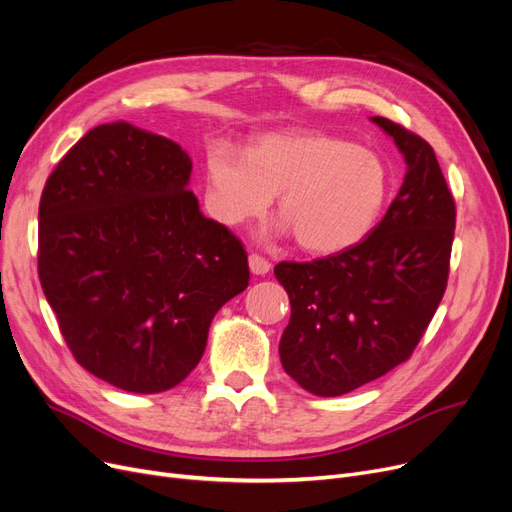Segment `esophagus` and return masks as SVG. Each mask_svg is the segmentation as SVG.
<instances>
[{
    "mask_svg": "<svg viewBox=\"0 0 512 512\" xmlns=\"http://www.w3.org/2000/svg\"><path fill=\"white\" fill-rule=\"evenodd\" d=\"M249 268H251V272H253V274L263 276V274H268V272L272 270V263H270L268 259H265V257H261V255L253 253V255L249 257Z\"/></svg>",
    "mask_w": 512,
    "mask_h": 512,
    "instance_id": "1",
    "label": "esophagus"
}]
</instances>
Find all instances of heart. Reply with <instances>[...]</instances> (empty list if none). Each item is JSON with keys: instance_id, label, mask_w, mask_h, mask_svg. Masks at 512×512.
<instances>
[{"instance_id": "obj_1", "label": "heart", "mask_w": 512, "mask_h": 512, "mask_svg": "<svg viewBox=\"0 0 512 512\" xmlns=\"http://www.w3.org/2000/svg\"><path fill=\"white\" fill-rule=\"evenodd\" d=\"M389 190L391 173L379 152L324 131L270 133L247 154L230 144L207 154V207L217 221L247 224L278 194V230H291L311 253H339L364 240Z\"/></svg>"}]
</instances>
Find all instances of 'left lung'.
I'll return each mask as SVG.
<instances>
[{
	"instance_id": "obj_1",
	"label": "left lung",
	"mask_w": 512,
	"mask_h": 512,
	"mask_svg": "<svg viewBox=\"0 0 512 512\" xmlns=\"http://www.w3.org/2000/svg\"><path fill=\"white\" fill-rule=\"evenodd\" d=\"M402 150L408 173L379 226L314 261H280L291 299L280 362L305 391L337 397L406 362L446 293L456 203L418 133L372 117Z\"/></svg>"
}]
</instances>
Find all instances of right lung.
<instances>
[{"label":"right lung","instance_id":"1","mask_svg":"<svg viewBox=\"0 0 512 512\" xmlns=\"http://www.w3.org/2000/svg\"><path fill=\"white\" fill-rule=\"evenodd\" d=\"M192 161L129 123L90 129L39 201V282L73 358L131 393L196 368L219 307L249 286L240 238L198 211Z\"/></svg>","mask_w":512,"mask_h":512}]
</instances>
